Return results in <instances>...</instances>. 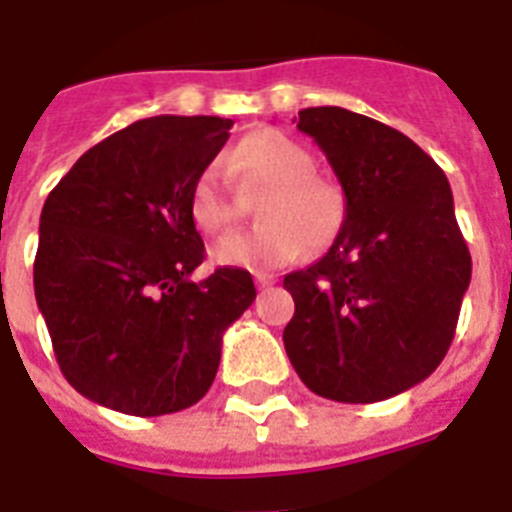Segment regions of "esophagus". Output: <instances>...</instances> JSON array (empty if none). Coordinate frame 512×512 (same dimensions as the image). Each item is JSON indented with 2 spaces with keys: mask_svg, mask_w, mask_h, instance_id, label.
Listing matches in <instances>:
<instances>
[{
  "mask_svg": "<svg viewBox=\"0 0 512 512\" xmlns=\"http://www.w3.org/2000/svg\"><path fill=\"white\" fill-rule=\"evenodd\" d=\"M255 284L257 289H268V286L276 284V278L268 276V273H255Z\"/></svg>",
  "mask_w": 512,
  "mask_h": 512,
  "instance_id": "34e87169",
  "label": "esophagus"
}]
</instances>
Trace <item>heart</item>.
I'll list each match as a JSON object with an SVG mask.
<instances>
[{"mask_svg": "<svg viewBox=\"0 0 512 512\" xmlns=\"http://www.w3.org/2000/svg\"><path fill=\"white\" fill-rule=\"evenodd\" d=\"M236 191L255 202L263 226L215 244L220 265L276 268L307 249H326L347 223V194L334 178L315 173L313 152L276 128L244 136L228 157ZM189 218L202 234H223L239 218V199L223 186L215 165L199 170L189 189Z\"/></svg>", "mask_w": 512, "mask_h": 512, "instance_id": "b5f03b06", "label": "heart"}]
</instances>
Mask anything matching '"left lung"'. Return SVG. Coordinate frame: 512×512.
<instances>
[{
	"mask_svg": "<svg viewBox=\"0 0 512 512\" xmlns=\"http://www.w3.org/2000/svg\"><path fill=\"white\" fill-rule=\"evenodd\" d=\"M347 194L326 255L284 276L286 355L310 392L365 405L407 392L450 350L471 252L444 170L397 128L344 107L299 110Z\"/></svg>",
	"mask_w": 512,
	"mask_h": 512,
	"instance_id": "8db88e82",
	"label": "left lung"
}]
</instances>
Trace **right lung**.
<instances>
[{
  "label": "right lung",
  "mask_w": 512,
  "mask_h": 512,
  "mask_svg": "<svg viewBox=\"0 0 512 512\" xmlns=\"http://www.w3.org/2000/svg\"><path fill=\"white\" fill-rule=\"evenodd\" d=\"M234 120L157 115L78 157L49 191L33 263L36 302L68 384L126 415L178 413L207 394L252 276L191 273L205 244L189 189Z\"/></svg>",
  "instance_id": "right-lung-1"
}]
</instances>
